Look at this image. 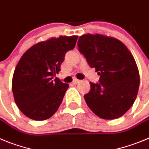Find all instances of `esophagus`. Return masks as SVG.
<instances>
[{"label":"esophagus","instance_id":"1","mask_svg":"<svg viewBox=\"0 0 149 149\" xmlns=\"http://www.w3.org/2000/svg\"><path fill=\"white\" fill-rule=\"evenodd\" d=\"M79 82H80V80L75 79H73V82H72V83H73V84H78Z\"/></svg>","mask_w":149,"mask_h":149}]
</instances>
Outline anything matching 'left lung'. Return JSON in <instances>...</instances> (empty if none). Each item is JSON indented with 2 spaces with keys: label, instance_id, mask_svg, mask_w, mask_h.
<instances>
[{
  "label": "left lung",
  "instance_id": "8db88e82",
  "mask_svg": "<svg viewBox=\"0 0 149 149\" xmlns=\"http://www.w3.org/2000/svg\"><path fill=\"white\" fill-rule=\"evenodd\" d=\"M78 47L100 76L98 83L90 82L91 91L84 96L88 106L104 120L122 116L134 102L140 86L133 56L120 41L100 34L80 36Z\"/></svg>",
  "mask_w": 149,
  "mask_h": 149
}]
</instances>
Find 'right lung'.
<instances>
[{"instance_id": "right-lung-1", "label": "right lung", "mask_w": 149, "mask_h": 149, "mask_svg": "<svg viewBox=\"0 0 149 149\" xmlns=\"http://www.w3.org/2000/svg\"><path fill=\"white\" fill-rule=\"evenodd\" d=\"M77 38V36H59L41 41L27 49L18 61L12 88L16 104L28 118L47 120L59 108L69 84L53 78Z\"/></svg>"}]
</instances>
